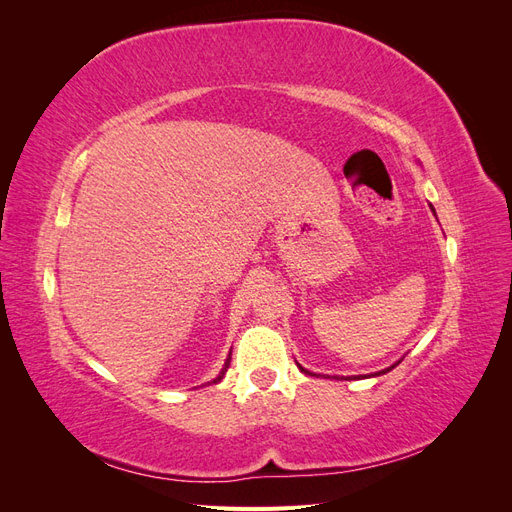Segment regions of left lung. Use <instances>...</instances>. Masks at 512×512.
Segmentation results:
<instances>
[{
  "instance_id": "obj_1",
  "label": "left lung",
  "mask_w": 512,
  "mask_h": 512,
  "mask_svg": "<svg viewBox=\"0 0 512 512\" xmlns=\"http://www.w3.org/2000/svg\"><path fill=\"white\" fill-rule=\"evenodd\" d=\"M431 211H433V207H431ZM299 367H301V365H299ZM393 367H395V365H393ZM393 367H389V369H393ZM389 369H384V371H378V374H386V371H389ZM301 371H305V374H309V371H307V369H303V367H301ZM309 376H312V374H309Z\"/></svg>"
}]
</instances>
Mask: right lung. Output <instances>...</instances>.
<instances>
[{"instance_id": "obj_1", "label": "right lung", "mask_w": 512, "mask_h": 512, "mask_svg": "<svg viewBox=\"0 0 512 512\" xmlns=\"http://www.w3.org/2000/svg\"><path fill=\"white\" fill-rule=\"evenodd\" d=\"M228 365H230V356H228V359H226V365H224V369L220 371V376H218V378H215L213 382H220V380L224 378V374H226V369H228Z\"/></svg>"}]
</instances>
